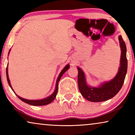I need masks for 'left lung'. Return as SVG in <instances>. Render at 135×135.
Masks as SVG:
<instances>
[{
    "instance_id": "1",
    "label": "left lung",
    "mask_w": 135,
    "mask_h": 135,
    "mask_svg": "<svg viewBox=\"0 0 135 135\" xmlns=\"http://www.w3.org/2000/svg\"><path fill=\"white\" fill-rule=\"evenodd\" d=\"M121 56L118 73L112 80L104 82L97 86L87 84L85 75L79 67L78 69V86L81 95L91 102H102L108 100L117 95L122 86L127 71V47L121 36L119 37Z\"/></svg>"
}]
</instances>
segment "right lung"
Segmentation results:
<instances>
[{"instance_id":"add662e5","label":"right lung","mask_w":135,"mask_h":135,"mask_svg":"<svg viewBox=\"0 0 135 135\" xmlns=\"http://www.w3.org/2000/svg\"><path fill=\"white\" fill-rule=\"evenodd\" d=\"M10 50H9L8 55H9V53H10ZM69 67H70L69 64H68L67 65H66L65 67H64L63 69H62V71H61L60 74H59L58 77V79H57L56 83V86H55V89L54 92H53V93L51 94V95H50L49 97L45 98L42 99H36V100H34V99H25V98H23L20 97V96H18V95H16V94L15 93V92L14 91V90H13L12 85H11L10 81V79H9L8 74V66H7V69H6L7 79V81H8L9 86H10V88H12L13 91H14V93L16 94V96H17V97L21 99V101H23V102L27 103V104L32 105V106H44V105H47V104H50V103H51L53 100H54L55 98H56V96L57 95V93H58V82H59V81H60L61 78V77L62 76V75H63V74L65 73V72L67 71V70L69 69Z\"/></svg>"}]
</instances>
